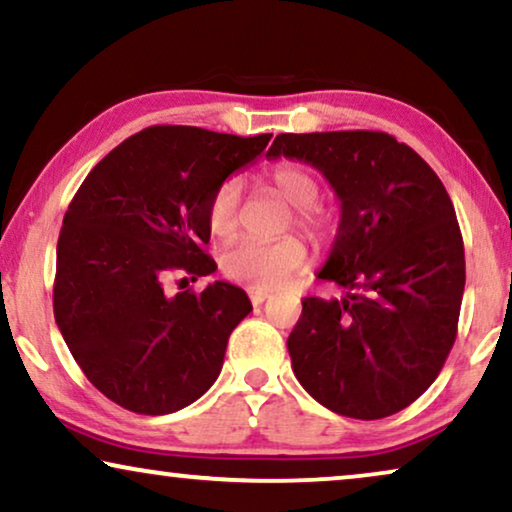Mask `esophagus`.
Masks as SVG:
<instances>
[{
	"mask_svg": "<svg viewBox=\"0 0 512 512\" xmlns=\"http://www.w3.org/2000/svg\"><path fill=\"white\" fill-rule=\"evenodd\" d=\"M247 293H249V300H251V305H254V307L263 305L265 300L270 298V293H268V291H256V289H249Z\"/></svg>",
	"mask_w": 512,
	"mask_h": 512,
	"instance_id": "34e87169",
	"label": "esophagus"
}]
</instances>
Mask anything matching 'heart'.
<instances>
[{
  "instance_id": "obj_1",
  "label": "heart",
  "mask_w": 512,
  "mask_h": 512,
  "mask_svg": "<svg viewBox=\"0 0 512 512\" xmlns=\"http://www.w3.org/2000/svg\"><path fill=\"white\" fill-rule=\"evenodd\" d=\"M268 181L291 207H296V226L300 230L307 235H319L324 230V221L312 209L319 198V181L307 167L282 163L272 167ZM240 205V181L235 177L223 179L207 202V226L216 237L235 235L240 226ZM305 258L307 251L298 237H282L275 242L237 240L221 254V270L228 279L251 289H270L303 268Z\"/></svg>"
}]
</instances>
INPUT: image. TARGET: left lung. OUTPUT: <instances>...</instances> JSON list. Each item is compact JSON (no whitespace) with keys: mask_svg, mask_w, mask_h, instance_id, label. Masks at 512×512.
Returning <instances> with one entry per match:
<instances>
[{"mask_svg":"<svg viewBox=\"0 0 512 512\" xmlns=\"http://www.w3.org/2000/svg\"><path fill=\"white\" fill-rule=\"evenodd\" d=\"M270 158L305 160L342 202L319 279L347 298L303 300L286 347L298 382L324 408L382 419L431 387L457 340L464 240L443 181L375 130L277 135Z\"/></svg>","mask_w":512,"mask_h":512,"instance_id":"1","label":"left lung"}]
</instances>
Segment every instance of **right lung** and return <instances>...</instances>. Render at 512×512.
<instances>
[{
    "instance_id": "right-lung-1",
    "label": "right lung",
    "mask_w": 512,
    "mask_h": 512,
    "mask_svg": "<svg viewBox=\"0 0 512 512\" xmlns=\"http://www.w3.org/2000/svg\"><path fill=\"white\" fill-rule=\"evenodd\" d=\"M270 137L151 125L104 156L69 202L55 324L90 384L121 408L170 415L219 377L230 333L251 312L247 293L214 282L167 296L165 282L216 270L207 202Z\"/></svg>"
}]
</instances>
